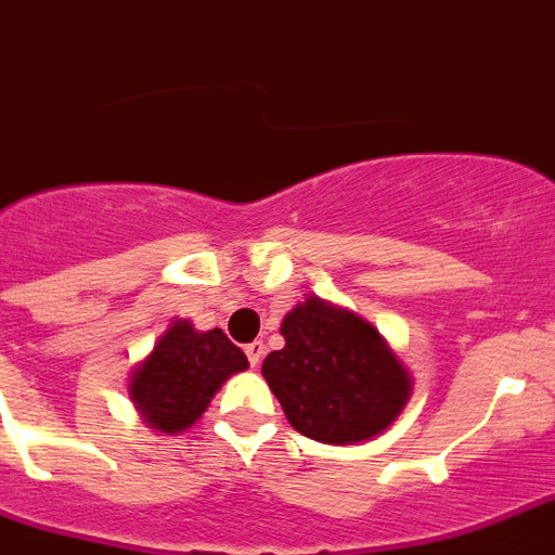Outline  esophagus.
I'll list each match as a JSON object with an SVG mask.
<instances>
[{
  "mask_svg": "<svg viewBox=\"0 0 555 555\" xmlns=\"http://www.w3.org/2000/svg\"><path fill=\"white\" fill-rule=\"evenodd\" d=\"M245 356H248V361H250V366H259L262 364V356H264V344L262 341H254V344H248V347H245Z\"/></svg>",
  "mask_w": 555,
  "mask_h": 555,
  "instance_id": "34e87169",
  "label": "esophagus"
}]
</instances>
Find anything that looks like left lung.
<instances>
[{
  "mask_svg": "<svg viewBox=\"0 0 555 555\" xmlns=\"http://www.w3.org/2000/svg\"><path fill=\"white\" fill-rule=\"evenodd\" d=\"M285 347L262 375L296 431L349 446L380 435L406 406L409 372L364 319L307 299L282 321Z\"/></svg>",
  "mask_w": 555,
  "mask_h": 555,
  "instance_id": "left-lung-1",
  "label": "left lung"
}]
</instances>
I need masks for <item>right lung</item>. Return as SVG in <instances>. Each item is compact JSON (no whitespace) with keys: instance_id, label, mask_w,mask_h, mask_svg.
Masks as SVG:
<instances>
[{"instance_id":"add662e5","label":"right lung","mask_w":555,"mask_h":555,"mask_svg":"<svg viewBox=\"0 0 555 555\" xmlns=\"http://www.w3.org/2000/svg\"><path fill=\"white\" fill-rule=\"evenodd\" d=\"M242 370L248 358L222 330L197 333L189 321H175L134 370L129 395L149 426L171 435L197 421L214 392Z\"/></svg>"}]
</instances>
